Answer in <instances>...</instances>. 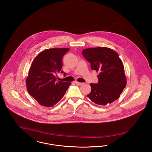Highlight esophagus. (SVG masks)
Returning <instances> with one entry per match:
<instances>
[{
    "mask_svg": "<svg viewBox=\"0 0 152 152\" xmlns=\"http://www.w3.org/2000/svg\"><path fill=\"white\" fill-rule=\"evenodd\" d=\"M75 83L76 84H77L78 86H82L83 84V83H80V82H78V81H75Z\"/></svg>",
    "mask_w": 152,
    "mask_h": 152,
    "instance_id": "34e87169",
    "label": "esophagus"
}]
</instances>
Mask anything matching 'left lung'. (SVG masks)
<instances>
[{"label": "left lung", "mask_w": 152, "mask_h": 152, "mask_svg": "<svg viewBox=\"0 0 152 152\" xmlns=\"http://www.w3.org/2000/svg\"><path fill=\"white\" fill-rule=\"evenodd\" d=\"M82 54L91 69L100 72L99 82L90 84L92 90L87 97L100 105L116 100L126 85L124 65L117 53L107 47H97L84 49Z\"/></svg>", "instance_id": "left-lung-1"}]
</instances>
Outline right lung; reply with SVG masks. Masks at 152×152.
I'll list each match as a JSON object with an SVG mask.
<instances>
[{"instance_id":"add662e5","label":"right lung","mask_w":152,"mask_h":152,"mask_svg":"<svg viewBox=\"0 0 152 152\" xmlns=\"http://www.w3.org/2000/svg\"><path fill=\"white\" fill-rule=\"evenodd\" d=\"M69 48H51L41 52L33 61L26 79L29 94L40 105L51 107L60 101L71 83L57 81L55 75L61 71L62 58Z\"/></svg>"}]
</instances>
